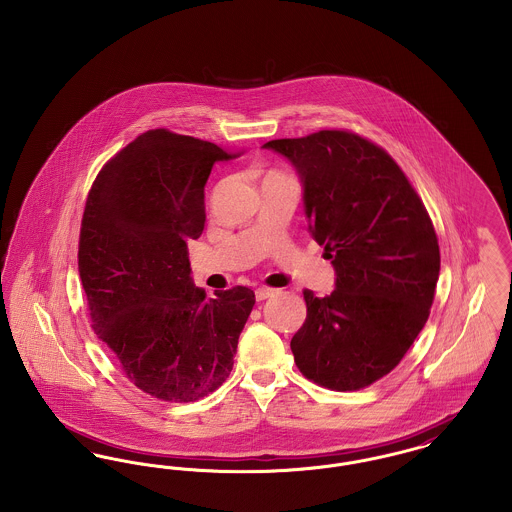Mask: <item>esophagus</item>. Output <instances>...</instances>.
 Returning <instances> with one entry per match:
<instances>
[{
  "label": "esophagus",
  "mask_w": 512,
  "mask_h": 512,
  "mask_svg": "<svg viewBox=\"0 0 512 512\" xmlns=\"http://www.w3.org/2000/svg\"><path fill=\"white\" fill-rule=\"evenodd\" d=\"M272 294H274V290H271V288H257L255 290L257 301L267 300V298H271Z\"/></svg>",
  "instance_id": "34e87169"
}]
</instances>
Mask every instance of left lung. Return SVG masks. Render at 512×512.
<instances>
[{
	"label": "left lung",
	"mask_w": 512,
	"mask_h": 512,
	"mask_svg": "<svg viewBox=\"0 0 512 512\" xmlns=\"http://www.w3.org/2000/svg\"><path fill=\"white\" fill-rule=\"evenodd\" d=\"M263 149L294 166L309 234L336 274L331 296L303 292L296 365L332 391L363 389L391 373L429 317L441 269L429 214L398 164L360 135L319 131Z\"/></svg>",
	"instance_id": "1"
}]
</instances>
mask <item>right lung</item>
<instances>
[{"label":"right lung","instance_id":"obj_1","mask_svg":"<svg viewBox=\"0 0 512 512\" xmlns=\"http://www.w3.org/2000/svg\"><path fill=\"white\" fill-rule=\"evenodd\" d=\"M232 154L166 129L139 135L96 176L81 224L79 274L92 329L135 387L168 402L216 391L255 305L236 286L209 298L187 241L205 228V185Z\"/></svg>","mask_w":512,"mask_h":512}]
</instances>
